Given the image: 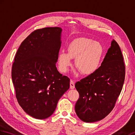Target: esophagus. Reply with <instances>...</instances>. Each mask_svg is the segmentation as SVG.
<instances>
[{
	"mask_svg": "<svg viewBox=\"0 0 135 135\" xmlns=\"http://www.w3.org/2000/svg\"><path fill=\"white\" fill-rule=\"evenodd\" d=\"M75 88V83L73 80H71L70 81V89H74Z\"/></svg>",
	"mask_w": 135,
	"mask_h": 135,
	"instance_id": "1",
	"label": "esophagus"
}]
</instances>
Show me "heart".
I'll list each match as a JSON object with an SVG mask.
<instances>
[{
  "mask_svg": "<svg viewBox=\"0 0 135 135\" xmlns=\"http://www.w3.org/2000/svg\"><path fill=\"white\" fill-rule=\"evenodd\" d=\"M67 52L59 53L57 62L60 70L65 73L75 59V65L83 75L93 74L98 70L103 53V48L98 41L79 37L72 41L67 46Z\"/></svg>",
  "mask_w": 135,
  "mask_h": 135,
  "instance_id": "1",
  "label": "heart"
}]
</instances>
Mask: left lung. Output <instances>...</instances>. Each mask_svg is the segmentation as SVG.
I'll return each mask as SVG.
<instances>
[{
  "label": "left lung",
  "mask_w": 135,
  "mask_h": 135,
  "mask_svg": "<svg viewBox=\"0 0 135 135\" xmlns=\"http://www.w3.org/2000/svg\"><path fill=\"white\" fill-rule=\"evenodd\" d=\"M125 75L123 55L113 40L101 67L75 83L79 94L75 107L78 117L86 123H94L110 113L123 89Z\"/></svg>",
  "instance_id": "left-lung-1"
}]
</instances>
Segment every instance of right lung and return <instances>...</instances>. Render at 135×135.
I'll return each mask as SVG.
<instances>
[{
  "instance_id": "obj_1",
  "label": "right lung",
  "mask_w": 135,
  "mask_h": 135,
  "mask_svg": "<svg viewBox=\"0 0 135 135\" xmlns=\"http://www.w3.org/2000/svg\"><path fill=\"white\" fill-rule=\"evenodd\" d=\"M61 27H45L31 33L15 55L11 77L19 104L33 118L49 117L70 79L57 71L56 64L61 41Z\"/></svg>"
}]
</instances>
